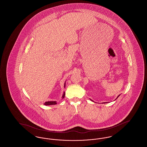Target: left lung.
I'll return each instance as SVG.
<instances>
[{"instance_id":"8db88e82","label":"left lung","mask_w":147,"mask_h":147,"mask_svg":"<svg viewBox=\"0 0 147 147\" xmlns=\"http://www.w3.org/2000/svg\"><path fill=\"white\" fill-rule=\"evenodd\" d=\"M119 96H118V97H119ZM118 97H117V98H118Z\"/></svg>"}]
</instances>
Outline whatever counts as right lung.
Here are the masks:
<instances>
[{
  "mask_svg": "<svg viewBox=\"0 0 147 147\" xmlns=\"http://www.w3.org/2000/svg\"><path fill=\"white\" fill-rule=\"evenodd\" d=\"M64 86H65V85H64ZM64 95H65V92H64L63 94V96L62 98H64ZM57 102L56 101H47V102H46L44 104L45 105H56L57 104Z\"/></svg>",
  "mask_w": 147,
  "mask_h": 147,
  "instance_id": "right-lung-1",
  "label": "right lung"
}]
</instances>
